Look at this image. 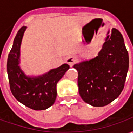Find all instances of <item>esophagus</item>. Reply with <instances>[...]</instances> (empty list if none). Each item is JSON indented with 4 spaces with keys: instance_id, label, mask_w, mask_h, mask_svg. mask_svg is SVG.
Listing matches in <instances>:
<instances>
[{
    "instance_id": "34e87169",
    "label": "esophagus",
    "mask_w": 133,
    "mask_h": 133,
    "mask_svg": "<svg viewBox=\"0 0 133 133\" xmlns=\"http://www.w3.org/2000/svg\"><path fill=\"white\" fill-rule=\"evenodd\" d=\"M75 62V58L74 56H72V55H69L66 58V63L70 66H72V65L74 64V63Z\"/></svg>"
}]
</instances>
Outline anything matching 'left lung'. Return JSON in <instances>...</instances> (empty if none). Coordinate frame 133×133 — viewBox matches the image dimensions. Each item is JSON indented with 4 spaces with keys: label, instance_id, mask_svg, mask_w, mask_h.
Returning <instances> with one entry per match:
<instances>
[{
    "label": "left lung",
    "instance_id": "obj_1",
    "mask_svg": "<svg viewBox=\"0 0 133 133\" xmlns=\"http://www.w3.org/2000/svg\"><path fill=\"white\" fill-rule=\"evenodd\" d=\"M102 49L95 58L76 63L81 98L93 107L112 102L124 88L128 71L129 56L122 34L108 30Z\"/></svg>",
    "mask_w": 133,
    "mask_h": 133
}]
</instances>
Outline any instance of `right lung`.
<instances>
[{"label":"right lung","instance_id":"obj_1","mask_svg":"<svg viewBox=\"0 0 133 133\" xmlns=\"http://www.w3.org/2000/svg\"><path fill=\"white\" fill-rule=\"evenodd\" d=\"M26 28V26H23L17 33L8 58L7 72L10 91L16 100L28 108L35 110H46L55 103L57 83L70 66L64 63L43 75H26L19 65L21 45Z\"/></svg>","mask_w":133,"mask_h":133}]
</instances>
